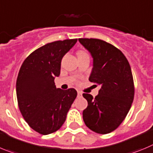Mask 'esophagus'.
I'll list each match as a JSON object with an SVG mask.
<instances>
[{
  "label": "esophagus",
  "mask_w": 153,
  "mask_h": 153,
  "mask_svg": "<svg viewBox=\"0 0 153 153\" xmlns=\"http://www.w3.org/2000/svg\"><path fill=\"white\" fill-rule=\"evenodd\" d=\"M82 92H80V91H78V92H77V96H78V97H81V96H82Z\"/></svg>",
  "instance_id": "1"
}]
</instances>
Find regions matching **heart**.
I'll list each match as a JSON object with an SVG mask.
<instances>
[{"label": "heart", "instance_id": "b5f03b06", "mask_svg": "<svg viewBox=\"0 0 153 153\" xmlns=\"http://www.w3.org/2000/svg\"><path fill=\"white\" fill-rule=\"evenodd\" d=\"M85 54H88L86 51H79L77 52V56H82V55H85Z\"/></svg>", "mask_w": 153, "mask_h": 153}]
</instances>
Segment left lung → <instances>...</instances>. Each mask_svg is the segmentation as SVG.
<instances>
[{"mask_svg":"<svg viewBox=\"0 0 153 153\" xmlns=\"http://www.w3.org/2000/svg\"><path fill=\"white\" fill-rule=\"evenodd\" d=\"M79 41L93 57L89 80L101 85L95 99L90 94H82L88 102L82 111L83 120L91 131L108 134L125 119L134 101L131 66L124 54L110 43L97 39H79Z\"/></svg>","mask_w":153,"mask_h":153,"instance_id":"1","label":"left lung"}]
</instances>
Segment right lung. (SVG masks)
Instances as JSON below:
<instances>
[{"label":"right lung","instance_id":"1","mask_svg":"<svg viewBox=\"0 0 153 153\" xmlns=\"http://www.w3.org/2000/svg\"><path fill=\"white\" fill-rule=\"evenodd\" d=\"M77 39L48 43L31 53L22 63L16 79V97L22 117L42 135L59 130L77 96L74 89L56 88L64 54Z\"/></svg>","mask_w":153,"mask_h":153}]
</instances>
